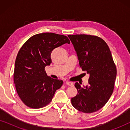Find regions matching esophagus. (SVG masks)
Returning a JSON list of instances; mask_svg holds the SVG:
<instances>
[{
	"mask_svg": "<svg viewBox=\"0 0 130 130\" xmlns=\"http://www.w3.org/2000/svg\"><path fill=\"white\" fill-rule=\"evenodd\" d=\"M66 84L68 85V86H73V83L71 82H66Z\"/></svg>",
	"mask_w": 130,
	"mask_h": 130,
	"instance_id": "1",
	"label": "esophagus"
}]
</instances>
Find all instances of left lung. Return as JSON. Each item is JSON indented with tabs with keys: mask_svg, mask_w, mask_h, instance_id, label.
Here are the masks:
<instances>
[{
	"mask_svg": "<svg viewBox=\"0 0 130 130\" xmlns=\"http://www.w3.org/2000/svg\"><path fill=\"white\" fill-rule=\"evenodd\" d=\"M68 37L77 53L80 67L90 74L86 86L75 83L77 94L72 98V104L83 113L95 112L106 104L113 93L116 66L109 47L100 37L85 34Z\"/></svg>",
	"mask_w": 130,
	"mask_h": 130,
	"instance_id": "left-lung-1",
	"label": "left lung"
}]
</instances>
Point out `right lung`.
<instances>
[{
    "instance_id": "obj_1",
    "label": "right lung",
    "mask_w": 130,
    "mask_h": 130,
    "mask_svg": "<svg viewBox=\"0 0 130 130\" xmlns=\"http://www.w3.org/2000/svg\"><path fill=\"white\" fill-rule=\"evenodd\" d=\"M70 44L66 36L51 32L38 34L29 38L19 50L15 64L13 80L23 103L33 109L49 104L62 80L47 76L46 66L52 62L51 54L57 47Z\"/></svg>"
}]
</instances>
